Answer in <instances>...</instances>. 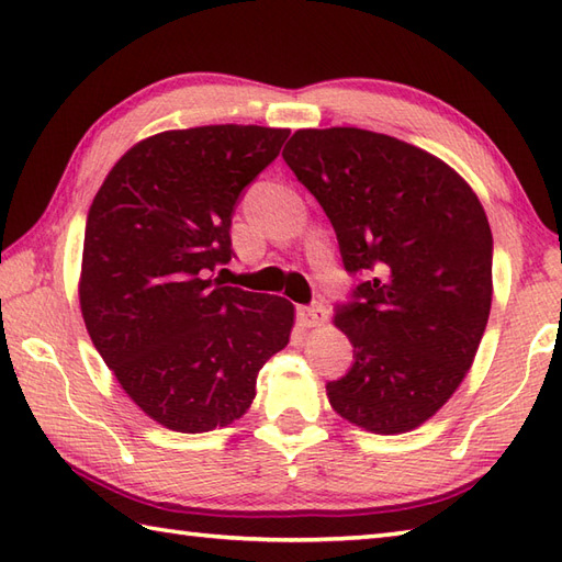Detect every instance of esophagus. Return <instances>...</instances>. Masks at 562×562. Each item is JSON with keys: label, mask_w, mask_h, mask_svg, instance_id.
Instances as JSON below:
<instances>
[{"label": "esophagus", "mask_w": 562, "mask_h": 562, "mask_svg": "<svg viewBox=\"0 0 562 562\" xmlns=\"http://www.w3.org/2000/svg\"><path fill=\"white\" fill-rule=\"evenodd\" d=\"M300 321L304 328H318L326 324V308L321 304H312V306H302L300 308Z\"/></svg>", "instance_id": "obj_1"}]
</instances>
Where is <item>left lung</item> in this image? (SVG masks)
<instances>
[{"mask_svg": "<svg viewBox=\"0 0 562 562\" xmlns=\"http://www.w3.org/2000/svg\"><path fill=\"white\" fill-rule=\"evenodd\" d=\"M338 234L357 302L333 324L355 364L326 396L342 420L401 435L445 405L479 352L493 304V234L463 176L360 127L296 130L282 151Z\"/></svg>", "mask_w": 562, "mask_h": 562, "instance_id": "obj_1", "label": "left lung"}]
</instances>
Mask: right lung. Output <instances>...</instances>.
Returning a JSON list of instances; mask_svg holds the SVG:
<instances>
[{
  "label": "right lung",
  "mask_w": 562,
  "mask_h": 562,
  "mask_svg": "<svg viewBox=\"0 0 562 562\" xmlns=\"http://www.w3.org/2000/svg\"><path fill=\"white\" fill-rule=\"evenodd\" d=\"M288 127L202 125L139 139L91 202L79 272L89 336L154 423L198 435L238 420L288 348L294 304L212 278L232 258L238 193Z\"/></svg>",
  "instance_id": "obj_1"
}]
</instances>
